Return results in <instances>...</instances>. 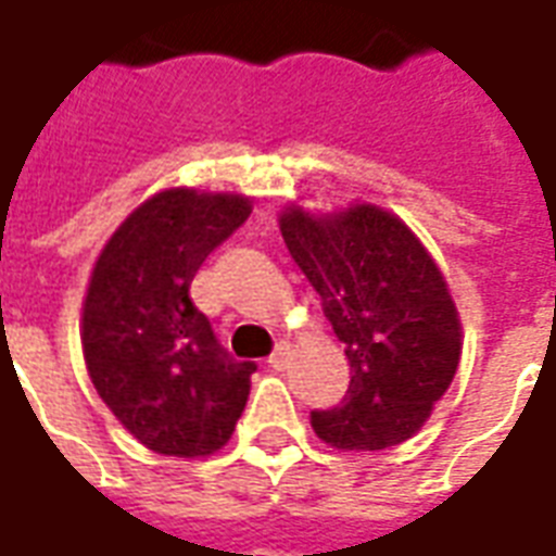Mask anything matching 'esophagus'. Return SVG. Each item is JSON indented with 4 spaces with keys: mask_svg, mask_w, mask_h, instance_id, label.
<instances>
[{
    "mask_svg": "<svg viewBox=\"0 0 556 556\" xmlns=\"http://www.w3.org/2000/svg\"><path fill=\"white\" fill-rule=\"evenodd\" d=\"M289 354H291L289 342H279L277 351L270 354V361H267V363H270L274 369H286V366H289Z\"/></svg>",
    "mask_w": 556,
    "mask_h": 556,
    "instance_id": "1",
    "label": "esophagus"
}]
</instances>
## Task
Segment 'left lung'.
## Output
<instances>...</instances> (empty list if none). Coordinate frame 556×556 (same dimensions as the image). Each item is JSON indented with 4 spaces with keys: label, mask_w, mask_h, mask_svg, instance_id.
Returning <instances> with one entry per match:
<instances>
[{
    "label": "left lung",
    "mask_w": 556,
    "mask_h": 556,
    "mask_svg": "<svg viewBox=\"0 0 556 556\" xmlns=\"http://www.w3.org/2000/svg\"><path fill=\"white\" fill-rule=\"evenodd\" d=\"M279 231L345 342L349 396L313 410V429L342 453H375L414 438L462 361V318L441 267L384 207L313 214L289 205Z\"/></svg>",
    "instance_id": "1"
}]
</instances>
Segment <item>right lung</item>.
Here are the masks:
<instances>
[{
	"label": "right lung",
	"mask_w": 556,
	"mask_h": 556,
	"mask_svg": "<svg viewBox=\"0 0 556 556\" xmlns=\"http://www.w3.org/2000/svg\"><path fill=\"white\" fill-rule=\"evenodd\" d=\"M250 195L169 187L103 243L83 301V357L103 405L151 453L205 458L229 443L255 363L231 361L190 301L214 247L250 217Z\"/></svg>",
	"instance_id": "1"
}]
</instances>
